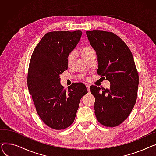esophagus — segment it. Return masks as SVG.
I'll list each match as a JSON object with an SVG mask.
<instances>
[{"label": "esophagus", "instance_id": "obj_1", "mask_svg": "<svg viewBox=\"0 0 156 156\" xmlns=\"http://www.w3.org/2000/svg\"><path fill=\"white\" fill-rule=\"evenodd\" d=\"M86 87H87L88 92H90V85H86Z\"/></svg>", "mask_w": 156, "mask_h": 156}]
</instances>
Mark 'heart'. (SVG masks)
I'll use <instances>...</instances> for the list:
<instances>
[{
    "instance_id": "heart-1",
    "label": "heart",
    "mask_w": 156,
    "mask_h": 156,
    "mask_svg": "<svg viewBox=\"0 0 156 156\" xmlns=\"http://www.w3.org/2000/svg\"><path fill=\"white\" fill-rule=\"evenodd\" d=\"M93 52H95L94 50L92 48L90 47H84L83 48H82V50H81V55H82V57L85 59ZM75 57H76V52H71L68 56V63L69 64H71L73 61V60L75 59Z\"/></svg>"
}]
</instances>
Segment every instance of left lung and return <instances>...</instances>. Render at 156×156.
Masks as SVG:
<instances>
[{
  "mask_svg": "<svg viewBox=\"0 0 156 156\" xmlns=\"http://www.w3.org/2000/svg\"><path fill=\"white\" fill-rule=\"evenodd\" d=\"M96 52L97 73L110 81L109 88L92 85L95 114L101 124L114 127L122 123L132 112L136 100L138 74L132 52L118 36L112 32L87 31Z\"/></svg>",
  "mask_w": 156,
  "mask_h": 156,
  "instance_id": "1",
  "label": "left lung"
}]
</instances>
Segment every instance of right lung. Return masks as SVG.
I'll list each match as a JSON object with an SVG mask.
<instances>
[{
    "label": "right lung",
    "mask_w": 156,
    "mask_h": 156,
    "mask_svg": "<svg viewBox=\"0 0 156 156\" xmlns=\"http://www.w3.org/2000/svg\"><path fill=\"white\" fill-rule=\"evenodd\" d=\"M82 32L51 31L35 48L28 73V87L38 116L51 128L63 129L75 120L81 98L88 93L76 83L63 89L60 75L68 69V56L76 47Z\"/></svg>",
    "instance_id": "add662e5"
}]
</instances>
